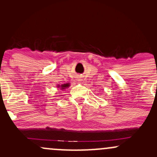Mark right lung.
<instances>
[{
	"mask_svg": "<svg viewBox=\"0 0 157 157\" xmlns=\"http://www.w3.org/2000/svg\"><path fill=\"white\" fill-rule=\"evenodd\" d=\"M69 86H70V83H65V84H62V85H61V86H60V85H58V86H57V87L60 88V90H64L65 88L68 87Z\"/></svg>",
	"mask_w": 157,
	"mask_h": 157,
	"instance_id": "obj_1",
	"label": "right lung"
}]
</instances>
